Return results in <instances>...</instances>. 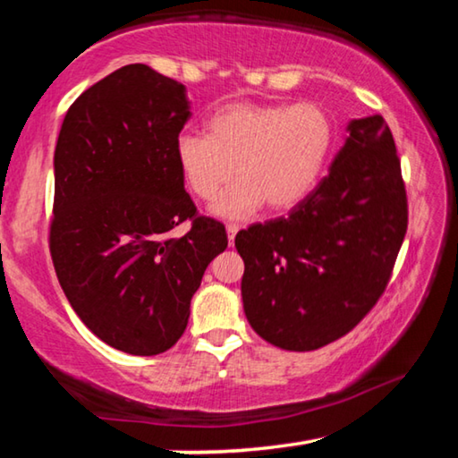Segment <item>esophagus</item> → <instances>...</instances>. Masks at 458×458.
Masks as SVG:
<instances>
[{"instance_id":"34e87169","label":"esophagus","mask_w":458,"mask_h":458,"mask_svg":"<svg viewBox=\"0 0 458 458\" xmlns=\"http://www.w3.org/2000/svg\"><path fill=\"white\" fill-rule=\"evenodd\" d=\"M240 230V226L238 224H228L226 226V232H228V240H230V244H234V238H236V232Z\"/></svg>"}]
</instances>
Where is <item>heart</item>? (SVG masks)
Listing matches in <instances>:
<instances>
[{"mask_svg": "<svg viewBox=\"0 0 458 458\" xmlns=\"http://www.w3.org/2000/svg\"><path fill=\"white\" fill-rule=\"evenodd\" d=\"M331 143L333 121L321 105L238 100L208 117L206 135H177L174 155L183 183L201 201L218 198L234 174L238 182L214 212L244 218L265 201L273 212H283L305 199L319 180Z\"/></svg>", "mask_w": 458, "mask_h": 458, "instance_id": "1", "label": "heart"}]
</instances>
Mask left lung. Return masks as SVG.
<instances>
[{"instance_id": "1", "label": "left lung", "mask_w": 458, "mask_h": 458, "mask_svg": "<svg viewBox=\"0 0 458 458\" xmlns=\"http://www.w3.org/2000/svg\"><path fill=\"white\" fill-rule=\"evenodd\" d=\"M329 174L286 218L236 234L242 301L259 335L313 352L350 333L390 283L408 228V198L382 114L353 119Z\"/></svg>"}]
</instances>
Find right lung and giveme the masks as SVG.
I'll return each mask as SVG.
<instances>
[{"instance_id":"right-lung-1","label":"right lung","mask_w":458,"mask_h":458,"mask_svg":"<svg viewBox=\"0 0 458 458\" xmlns=\"http://www.w3.org/2000/svg\"><path fill=\"white\" fill-rule=\"evenodd\" d=\"M190 117L183 84L129 64L74 100L54 151V270L82 323L131 355L175 345L204 270L228 246L175 164ZM183 221L182 239L168 234Z\"/></svg>"}]
</instances>
